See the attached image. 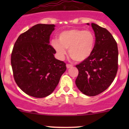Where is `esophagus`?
<instances>
[{"instance_id": "obj_1", "label": "esophagus", "mask_w": 129, "mask_h": 129, "mask_svg": "<svg viewBox=\"0 0 129 129\" xmlns=\"http://www.w3.org/2000/svg\"><path fill=\"white\" fill-rule=\"evenodd\" d=\"M66 66H67V69L71 68V67H72V65H71V64H69V63H67V64L66 65Z\"/></svg>"}]
</instances>
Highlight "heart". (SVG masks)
<instances>
[{
  "instance_id": "obj_1",
  "label": "heart",
  "mask_w": 129,
  "mask_h": 129,
  "mask_svg": "<svg viewBox=\"0 0 129 129\" xmlns=\"http://www.w3.org/2000/svg\"><path fill=\"white\" fill-rule=\"evenodd\" d=\"M94 45L95 37L93 33L89 30L80 29L63 31L58 35V40H52V45L60 58H64L66 49H69L70 57L78 62L89 58Z\"/></svg>"
}]
</instances>
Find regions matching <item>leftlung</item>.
I'll use <instances>...</instances> for the list:
<instances>
[{
    "label": "left lung",
    "instance_id": "left-lung-1",
    "mask_svg": "<svg viewBox=\"0 0 129 129\" xmlns=\"http://www.w3.org/2000/svg\"><path fill=\"white\" fill-rule=\"evenodd\" d=\"M91 26L95 36L94 47L89 58L76 65L79 74L75 84L85 95L95 96L114 81L118 70L119 52L116 41L106 28L93 23Z\"/></svg>",
    "mask_w": 129,
    "mask_h": 129
}]
</instances>
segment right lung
I'll return each mask as SVG.
<instances>
[{"instance_id": "obj_1", "label": "right lung", "mask_w": 129, "mask_h": 129, "mask_svg": "<svg viewBox=\"0 0 129 129\" xmlns=\"http://www.w3.org/2000/svg\"><path fill=\"white\" fill-rule=\"evenodd\" d=\"M54 24H37L19 36L13 47L11 65L14 80L26 94L43 98L52 93L66 71L54 57L49 44Z\"/></svg>"}]
</instances>
